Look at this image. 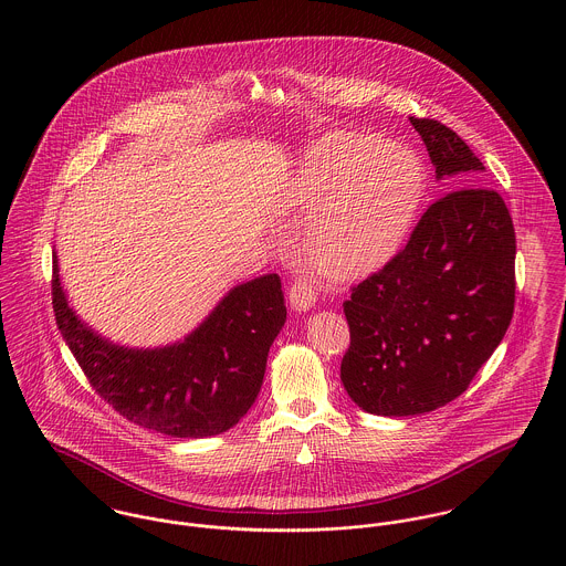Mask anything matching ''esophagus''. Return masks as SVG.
Listing matches in <instances>:
<instances>
[{
  "label": "esophagus",
  "mask_w": 566,
  "mask_h": 566,
  "mask_svg": "<svg viewBox=\"0 0 566 566\" xmlns=\"http://www.w3.org/2000/svg\"><path fill=\"white\" fill-rule=\"evenodd\" d=\"M316 298H318L316 281L312 276H307V274L298 276L294 281V285L290 287V305L296 312H310L316 305Z\"/></svg>",
  "instance_id": "obj_1"
}]
</instances>
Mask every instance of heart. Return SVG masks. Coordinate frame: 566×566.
<instances>
[{
  "label": "heart",
  "instance_id": "heart-1",
  "mask_svg": "<svg viewBox=\"0 0 566 566\" xmlns=\"http://www.w3.org/2000/svg\"><path fill=\"white\" fill-rule=\"evenodd\" d=\"M422 193L424 169L409 148L373 135H337L305 157L287 207L314 213L305 248L324 274L355 279L399 252Z\"/></svg>",
  "mask_w": 566,
  "mask_h": 566
}]
</instances>
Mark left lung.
Here are the masks:
<instances>
[{
    "instance_id": "8db88e82",
    "label": "left lung",
    "mask_w": 566,
    "mask_h": 566,
    "mask_svg": "<svg viewBox=\"0 0 566 566\" xmlns=\"http://www.w3.org/2000/svg\"><path fill=\"white\" fill-rule=\"evenodd\" d=\"M451 193L420 218L403 250L344 301L350 346L339 377L377 416H413L458 399L514 314L516 238L510 211L480 185L484 163L458 133L409 117ZM473 184V188H467Z\"/></svg>"
}]
</instances>
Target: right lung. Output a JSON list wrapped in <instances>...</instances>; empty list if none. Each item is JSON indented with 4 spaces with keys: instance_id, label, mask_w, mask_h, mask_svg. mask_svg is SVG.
Here are the masks:
<instances>
[{
    "instance_id": "right-lung-1",
    "label": "right lung",
    "mask_w": 566,
    "mask_h": 566,
    "mask_svg": "<svg viewBox=\"0 0 566 566\" xmlns=\"http://www.w3.org/2000/svg\"><path fill=\"white\" fill-rule=\"evenodd\" d=\"M52 305L95 392L126 420L171 438H209L240 422L287 318L279 274H263L233 287L185 339L161 348L119 346L70 307L56 252Z\"/></svg>"
}]
</instances>
